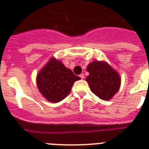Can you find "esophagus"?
Masks as SVG:
<instances>
[{
	"instance_id": "obj_1",
	"label": "esophagus",
	"mask_w": 149,
	"mask_h": 149,
	"mask_svg": "<svg viewBox=\"0 0 149 149\" xmlns=\"http://www.w3.org/2000/svg\"><path fill=\"white\" fill-rule=\"evenodd\" d=\"M80 77H81V79H84V74H80Z\"/></svg>"
}]
</instances>
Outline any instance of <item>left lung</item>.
Wrapping results in <instances>:
<instances>
[{
    "mask_svg": "<svg viewBox=\"0 0 149 149\" xmlns=\"http://www.w3.org/2000/svg\"><path fill=\"white\" fill-rule=\"evenodd\" d=\"M86 70L89 74L86 81L91 91L101 99H111L120 87L121 78L118 72L104 61L92 62Z\"/></svg>",
    "mask_w": 149,
    "mask_h": 149,
    "instance_id": "8db88e82",
    "label": "left lung"
}]
</instances>
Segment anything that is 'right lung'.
Wrapping results in <instances>:
<instances>
[{"label": "right lung", "instance_id": "1", "mask_svg": "<svg viewBox=\"0 0 149 149\" xmlns=\"http://www.w3.org/2000/svg\"><path fill=\"white\" fill-rule=\"evenodd\" d=\"M80 79L60 60L52 57L37 74L36 84L46 99L56 103L69 94L74 83Z\"/></svg>", "mask_w": 149, "mask_h": 149}]
</instances>
